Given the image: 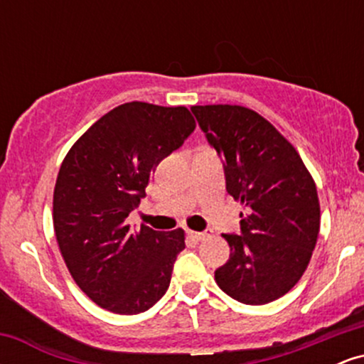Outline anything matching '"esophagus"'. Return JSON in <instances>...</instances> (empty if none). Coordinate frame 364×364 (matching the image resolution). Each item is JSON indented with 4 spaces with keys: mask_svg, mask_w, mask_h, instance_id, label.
Wrapping results in <instances>:
<instances>
[{
    "mask_svg": "<svg viewBox=\"0 0 364 364\" xmlns=\"http://www.w3.org/2000/svg\"><path fill=\"white\" fill-rule=\"evenodd\" d=\"M188 235H190V237L193 241H203L205 240V237L208 236V232H196V231H190L188 232Z\"/></svg>",
    "mask_w": 364,
    "mask_h": 364,
    "instance_id": "esophagus-1",
    "label": "esophagus"
}]
</instances>
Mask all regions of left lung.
Listing matches in <instances>:
<instances>
[{
  "mask_svg": "<svg viewBox=\"0 0 364 364\" xmlns=\"http://www.w3.org/2000/svg\"><path fill=\"white\" fill-rule=\"evenodd\" d=\"M191 112L223 159L225 190L246 208L240 235H223L231 255L215 281L240 303L275 301L301 279L315 250V181L296 149L258 112L229 104L193 106Z\"/></svg>",
  "mask_w": 364,
  "mask_h": 364,
  "instance_id": "8db88e82",
  "label": "left lung"
}]
</instances>
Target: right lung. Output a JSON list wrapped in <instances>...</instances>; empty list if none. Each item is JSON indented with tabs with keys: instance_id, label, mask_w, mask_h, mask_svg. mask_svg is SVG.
<instances>
[{
	"instance_id": "add662e5",
	"label": "right lung",
	"mask_w": 364,
	"mask_h": 364,
	"mask_svg": "<svg viewBox=\"0 0 364 364\" xmlns=\"http://www.w3.org/2000/svg\"><path fill=\"white\" fill-rule=\"evenodd\" d=\"M195 119L186 107L127 102L104 114L63 161L53 198L58 245L73 281L112 313L147 311L168 291L185 232L133 229L159 162L185 144Z\"/></svg>"
}]
</instances>
